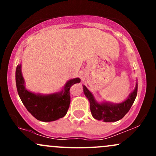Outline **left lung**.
I'll return each mask as SVG.
<instances>
[{"label": "left lung", "mask_w": 156, "mask_h": 156, "mask_svg": "<svg viewBox=\"0 0 156 156\" xmlns=\"http://www.w3.org/2000/svg\"><path fill=\"white\" fill-rule=\"evenodd\" d=\"M138 84L133 92H132L124 102L118 104H113L111 103H99L94 99L92 94L88 89L83 86V92L86 97L88 98L90 103V110L92 117L98 120H103L106 122H116L124 117V116L129 112L130 107L133 105L137 95Z\"/></svg>", "instance_id": "1"}]
</instances>
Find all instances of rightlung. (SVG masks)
<instances>
[{
	"instance_id": "1",
	"label": "right lung",
	"mask_w": 156,
	"mask_h": 156,
	"mask_svg": "<svg viewBox=\"0 0 156 156\" xmlns=\"http://www.w3.org/2000/svg\"><path fill=\"white\" fill-rule=\"evenodd\" d=\"M15 78L17 92L23 105L36 119L42 122L55 121L66 115L70 104L69 89L73 84L80 81L79 78H73L68 80L62 92L42 95L25 88L21 64L17 65Z\"/></svg>"
}]
</instances>
